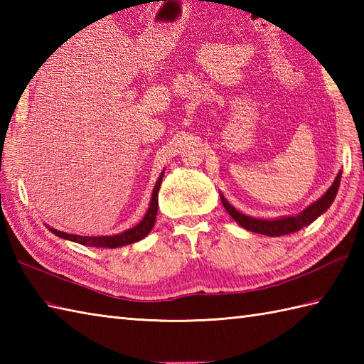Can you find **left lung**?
<instances>
[{
  "instance_id": "obj_1",
  "label": "left lung",
  "mask_w": 364,
  "mask_h": 364,
  "mask_svg": "<svg viewBox=\"0 0 364 364\" xmlns=\"http://www.w3.org/2000/svg\"><path fill=\"white\" fill-rule=\"evenodd\" d=\"M339 183H341V172H339L335 178V181L328 191L323 194L319 200H316L314 203L310 206H306L304 211L297 215H286V218L280 219H257V218H250V215H245L242 213H239L235 210V206H231L227 198L220 194L222 205L225 208L227 213L233 218L239 225L242 228L253 231V233L258 235H266V236H283V235H289V233H296V231L301 230L306 225H310L311 222L319 218L321 214L326 213L330 205L333 203V200L338 194L339 189Z\"/></svg>"
}]
</instances>
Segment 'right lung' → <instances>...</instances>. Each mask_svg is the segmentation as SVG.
<instances>
[{
  "mask_svg": "<svg viewBox=\"0 0 364 364\" xmlns=\"http://www.w3.org/2000/svg\"><path fill=\"white\" fill-rule=\"evenodd\" d=\"M162 172L158 178L156 184H154L151 200H150V206L146 210L144 219L137 223L136 227L129 228L123 233L119 235H112V236H80V235H68L64 233V231H59L56 228H48L53 235H56L63 239H68L72 242H78L81 245H87V247H106V249H117V247H123L128 244H134L137 241H141L146 235L150 233L151 228L154 227V222H156V214H158V192L161 188V181H162Z\"/></svg>",
  "mask_w": 364,
  "mask_h": 364,
  "instance_id": "add662e5",
  "label": "right lung"
}]
</instances>
